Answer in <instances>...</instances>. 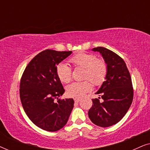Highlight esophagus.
<instances>
[{"label": "esophagus", "mask_w": 150, "mask_h": 150, "mask_svg": "<svg viewBox=\"0 0 150 150\" xmlns=\"http://www.w3.org/2000/svg\"><path fill=\"white\" fill-rule=\"evenodd\" d=\"M81 99H80V98H74L75 102H81Z\"/></svg>", "instance_id": "34e87169"}]
</instances>
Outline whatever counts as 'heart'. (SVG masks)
<instances>
[{
  "instance_id": "1",
  "label": "heart",
  "mask_w": 150,
  "mask_h": 150,
  "mask_svg": "<svg viewBox=\"0 0 150 150\" xmlns=\"http://www.w3.org/2000/svg\"><path fill=\"white\" fill-rule=\"evenodd\" d=\"M70 62L76 67L85 68L84 78L89 79L94 85H100L105 80L107 74V65L103 60L98 59L94 54L80 52L70 59ZM57 74L63 83H68L71 78V70L68 65L61 63L57 65ZM89 81L74 82L66 87V93L69 97L81 98L91 89Z\"/></svg>"
}]
</instances>
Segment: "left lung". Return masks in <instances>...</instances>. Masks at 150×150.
Returning a JSON list of instances; mask_svg holds the SVG:
<instances>
[{
	"label": "left lung",
	"mask_w": 150,
	"mask_h": 150,
	"mask_svg": "<svg viewBox=\"0 0 150 150\" xmlns=\"http://www.w3.org/2000/svg\"><path fill=\"white\" fill-rule=\"evenodd\" d=\"M91 50L100 52L103 57L107 74L96 93L101 96L103 101L100 102V97L92 100L93 105L88 115L96 126L106 128L120 122L130 107L133 100L132 80L126 63L119 55L104 47Z\"/></svg>",
	"instance_id": "left-lung-1"
}]
</instances>
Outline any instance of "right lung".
<instances>
[{
	"label": "right lung",
	"instance_id": "right-lung-1",
	"mask_svg": "<svg viewBox=\"0 0 150 150\" xmlns=\"http://www.w3.org/2000/svg\"><path fill=\"white\" fill-rule=\"evenodd\" d=\"M71 52L42 51L30 61L22 76L20 97L22 107L30 120L44 130L55 132L62 128L73 109L72 98L59 99L65 90L56 71L57 65Z\"/></svg>",
	"mask_w": 150,
	"mask_h": 150
}]
</instances>
